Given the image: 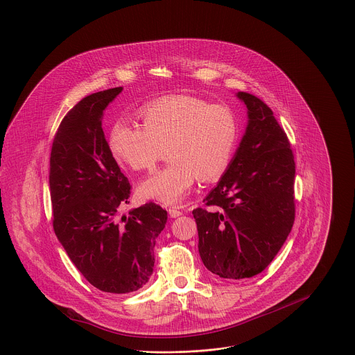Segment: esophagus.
<instances>
[{"label": "esophagus", "mask_w": 355, "mask_h": 355, "mask_svg": "<svg viewBox=\"0 0 355 355\" xmlns=\"http://www.w3.org/2000/svg\"><path fill=\"white\" fill-rule=\"evenodd\" d=\"M168 215H170L171 218H177V216L182 215V211L178 210L177 207H170V209H168Z\"/></svg>", "instance_id": "34e87169"}]
</instances>
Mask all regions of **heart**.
<instances>
[{
  "label": "heart",
  "mask_w": 355,
  "mask_h": 355,
  "mask_svg": "<svg viewBox=\"0 0 355 355\" xmlns=\"http://www.w3.org/2000/svg\"><path fill=\"white\" fill-rule=\"evenodd\" d=\"M142 126L126 119L110 133L112 155L135 170H150L168 150V162L139 187L144 199L182 202L195 181L218 180L229 167L239 140L233 112L203 98L177 94L155 100L141 111Z\"/></svg>",
  "instance_id": "obj_1"
}]
</instances>
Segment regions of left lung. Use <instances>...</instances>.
<instances>
[{
    "mask_svg": "<svg viewBox=\"0 0 355 355\" xmlns=\"http://www.w3.org/2000/svg\"><path fill=\"white\" fill-rule=\"evenodd\" d=\"M247 107L239 148L205 199L193 210L205 266L229 280L263 272L283 247L295 220V162L273 111L258 97L236 93Z\"/></svg>",
    "mask_w": 355,
    "mask_h": 355,
    "instance_id": "obj_1",
    "label": "left lung"
}]
</instances>
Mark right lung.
I'll return each mask as SVG.
<instances>
[{"label":"right lung","mask_w":355,"mask_h":355,"mask_svg":"<svg viewBox=\"0 0 355 355\" xmlns=\"http://www.w3.org/2000/svg\"><path fill=\"white\" fill-rule=\"evenodd\" d=\"M122 90L93 93L69 111L53 139L49 170L55 233L82 276L110 293L133 292L148 283L156 237L167 222V211L155 203L118 219L130 184L101 122Z\"/></svg>","instance_id":"add662e5"}]
</instances>
